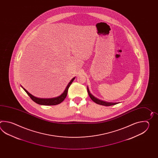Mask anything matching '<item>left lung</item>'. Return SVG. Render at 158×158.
<instances>
[{"mask_svg": "<svg viewBox=\"0 0 158 158\" xmlns=\"http://www.w3.org/2000/svg\"><path fill=\"white\" fill-rule=\"evenodd\" d=\"M87 90L88 94L89 95L91 100L94 102L95 103H97V104L103 105V106H113V105L118 104V103H111V102H105V101L99 100V99H98L97 98L95 97L92 94H91L88 87H87Z\"/></svg>", "mask_w": 158, "mask_h": 158, "instance_id": "obj_1", "label": "left lung"}]
</instances>
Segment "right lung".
<instances>
[{
  "label": "right lung",
  "mask_w": 158,
  "mask_h": 158,
  "mask_svg": "<svg viewBox=\"0 0 158 158\" xmlns=\"http://www.w3.org/2000/svg\"><path fill=\"white\" fill-rule=\"evenodd\" d=\"M75 78L73 77L71 81L69 82V84H68L67 87L65 88L64 92L61 94L60 96L57 97L56 98H47V99H44V98H39L35 97L33 95H32L31 94H30L25 89L24 87L21 86V87H23V89H24L25 91L27 93V94L30 97V98L33 100V101L35 102L36 103L40 105H44V106H54V105H57V104H60L63 101H64L65 98L67 95L68 90L69 86H71V84L72 83V82L74 81Z\"/></svg>",
  "instance_id": "add662e5"
}]
</instances>
